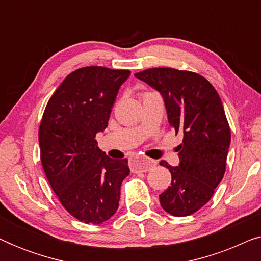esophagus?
Masks as SVG:
<instances>
[{"label":"esophagus","mask_w":261,"mask_h":261,"mask_svg":"<svg viewBox=\"0 0 261 261\" xmlns=\"http://www.w3.org/2000/svg\"><path fill=\"white\" fill-rule=\"evenodd\" d=\"M156 165V162L151 159H140V160H134L132 163V172L139 173V172H147L152 169L153 166Z\"/></svg>","instance_id":"esophagus-1"}]
</instances>
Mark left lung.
Wrapping results in <instances>:
<instances>
[{"mask_svg": "<svg viewBox=\"0 0 261 261\" xmlns=\"http://www.w3.org/2000/svg\"><path fill=\"white\" fill-rule=\"evenodd\" d=\"M135 77L163 96L170 126L183 133L179 165L160 162L172 177L160 205L173 216L191 215L209 202L226 171L230 129L222 102L204 77L190 71L156 67Z\"/></svg>", "mask_w": 261, "mask_h": 261, "instance_id": "8db88e82", "label": "left lung"}]
</instances>
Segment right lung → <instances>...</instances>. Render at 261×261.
<instances>
[{
	"instance_id": "right-lung-1",
	"label": "right lung",
	"mask_w": 261,
	"mask_h": 261,
	"mask_svg": "<svg viewBox=\"0 0 261 261\" xmlns=\"http://www.w3.org/2000/svg\"><path fill=\"white\" fill-rule=\"evenodd\" d=\"M129 70L87 66L71 72L49 98L39 128L41 164L64 208L84 223L99 224L119 208L128 160L109 158L96 134L110 112Z\"/></svg>"
}]
</instances>
